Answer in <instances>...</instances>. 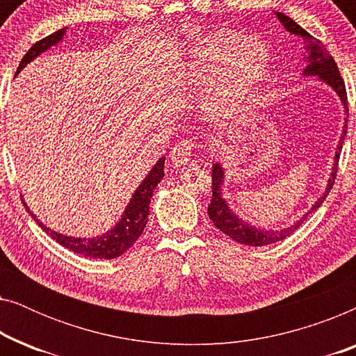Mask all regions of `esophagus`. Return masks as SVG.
Listing matches in <instances>:
<instances>
[{"instance_id": "1", "label": "esophagus", "mask_w": 356, "mask_h": 356, "mask_svg": "<svg viewBox=\"0 0 356 356\" xmlns=\"http://www.w3.org/2000/svg\"><path fill=\"white\" fill-rule=\"evenodd\" d=\"M193 149L194 143L191 139L179 140V143L172 149V152H170V160H172L175 167H183V165H186L189 162V159H191Z\"/></svg>"}]
</instances>
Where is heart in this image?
Wrapping results in <instances>:
<instances>
[{
	"label": "heart",
	"instance_id": "1",
	"mask_svg": "<svg viewBox=\"0 0 356 356\" xmlns=\"http://www.w3.org/2000/svg\"><path fill=\"white\" fill-rule=\"evenodd\" d=\"M269 66V50L256 37L218 32L197 45L188 65L193 79L207 81L213 72V100L217 106H232L259 84Z\"/></svg>",
	"mask_w": 356,
	"mask_h": 356
}]
</instances>
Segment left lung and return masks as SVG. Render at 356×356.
I'll return each instance as SVG.
<instances>
[{"instance_id": "left-lung-1", "label": "left lung", "mask_w": 356, "mask_h": 356, "mask_svg": "<svg viewBox=\"0 0 356 356\" xmlns=\"http://www.w3.org/2000/svg\"><path fill=\"white\" fill-rule=\"evenodd\" d=\"M275 14H277V17H279V21L284 24V27L286 29V31H289L290 33H295V35H300L306 43V51H308L306 61H308V66L305 67L303 74L305 76H318L321 81H324L325 84L332 87V89L337 92L340 100H342V104L345 106V113L348 115L345 82L339 72L337 63H335L334 58L330 56L327 48L323 45V42L318 40V38H314L311 33L306 32L303 27H300L298 24L293 21V19L285 16L284 13H275ZM345 136H347V124L343 126L342 136H340L337 152H335V157H334L332 173H330V178L327 181L329 183L327 188H325L323 196H321L318 201L313 204V207H311L298 222L293 223V225L282 228V230H261V228H256V227L250 225V223L243 222L241 218L236 216V213L232 212V209L228 207L227 201L222 197V183H223V175L225 173H223V168L220 167V163H213V167H212V201L207 207L209 218H211V220L213 222V225H216L220 232L225 233L227 236H230L232 240H235L236 243H241V245H246V246H266V245H272V243L285 240V238L290 236L295 230H298L301 223H303L306 218L311 216V213H313L314 211H318V207H321V204L324 202V199L327 197L329 191L332 189L334 183H335V177H337L339 159H340V152H342Z\"/></svg>"}]
</instances>
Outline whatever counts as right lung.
Returning a JSON list of instances; mask_svg holds the SVG:
<instances>
[{"label":"right lung","instance_id":"add662e5","mask_svg":"<svg viewBox=\"0 0 356 356\" xmlns=\"http://www.w3.org/2000/svg\"><path fill=\"white\" fill-rule=\"evenodd\" d=\"M66 29H60L51 35H48L37 43H33L24 58L19 63V67L16 71V76L21 72L22 67H26L29 63L40 55V53L47 51L48 48L56 45L58 42L63 40V35H65ZM163 163L165 157L159 160L157 163L154 165V168L150 170V173L144 178V181L139 184V188L136 189L133 197L128 206H126L123 217L120 218V222L108 230L104 235L95 236V238H74V236H66L61 235V233H56L50 230V228L43 225L42 222H38L35 216L29 211V207L24 202V207L27 209L29 213L35 218L38 227L43 228V232H47L53 240H56L61 246L67 248L70 251H74L77 254H82L86 257H94V259H115L123 254L126 250H129L131 246L138 241V238L143 235L145 223H147V216H149V204L150 197H152L154 189L160 183V179L163 178Z\"/></svg>","mask_w":356,"mask_h":356}]
</instances>
